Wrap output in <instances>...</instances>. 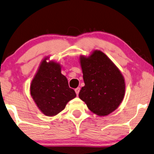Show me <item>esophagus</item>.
I'll return each mask as SVG.
<instances>
[{
	"mask_svg": "<svg viewBox=\"0 0 154 154\" xmlns=\"http://www.w3.org/2000/svg\"><path fill=\"white\" fill-rule=\"evenodd\" d=\"M75 91L76 92V94H77V95H78L79 93V91H80V88H79V87L76 88V89H75Z\"/></svg>",
	"mask_w": 154,
	"mask_h": 154,
	"instance_id": "esophagus-1",
	"label": "esophagus"
}]
</instances>
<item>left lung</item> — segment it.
<instances>
[{
  "label": "left lung",
  "mask_w": 154,
  "mask_h": 154,
  "mask_svg": "<svg viewBox=\"0 0 154 154\" xmlns=\"http://www.w3.org/2000/svg\"><path fill=\"white\" fill-rule=\"evenodd\" d=\"M85 87L79 97L99 116H107L121 103L125 91L123 76L114 63L100 51L88 58L81 56Z\"/></svg>",
  "instance_id": "left-lung-1"
}]
</instances>
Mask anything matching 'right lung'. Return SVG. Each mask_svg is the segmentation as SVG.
Listing matches in <instances>:
<instances>
[{"instance_id":"obj_1","label":"right lung","mask_w":154,"mask_h":154,"mask_svg":"<svg viewBox=\"0 0 154 154\" xmlns=\"http://www.w3.org/2000/svg\"><path fill=\"white\" fill-rule=\"evenodd\" d=\"M46 59L41 63L33 79L30 92L41 111L47 116H53L62 111L76 94L61 74L60 65L52 61L47 63Z\"/></svg>"}]
</instances>
